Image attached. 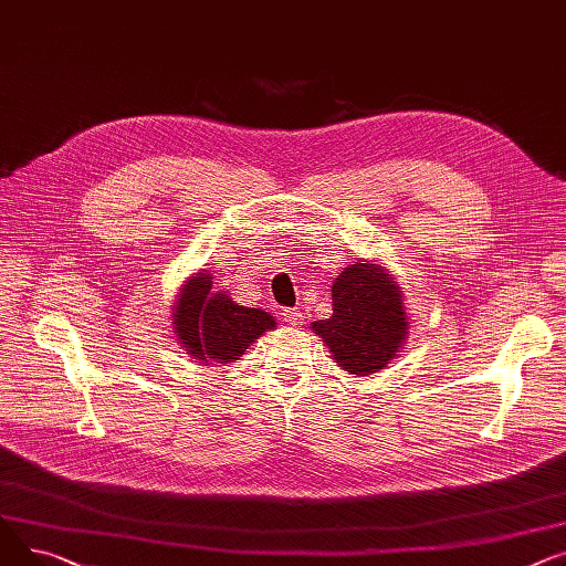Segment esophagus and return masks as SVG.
<instances>
[{"label": "esophagus", "mask_w": 566, "mask_h": 566, "mask_svg": "<svg viewBox=\"0 0 566 566\" xmlns=\"http://www.w3.org/2000/svg\"><path fill=\"white\" fill-rule=\"evenodd\" d=\"M283 319L287 322V324H292V326H298L304 322V313L302 311H296V308H283Z\"/></svg>", "instance_id": "34e87169"}]
</instances>
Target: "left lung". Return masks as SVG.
<instances>
[{
	"instance_id": "left-lung-1",
	"label": "left lung",
	"mask_w": 566,
	"mask_h": 566,
	"mask_svg": "<svg viewBox=\"0 0 566 566\" xmlns=\"http://www.w3.org/2000/svg\"><path fill=\"white\" fill-rule=\"evenodd\" d=\"M334 315L311 324L349 375H373L397 356L409 334L402 287L370 260L347 264L331 287Z\"/></svg>"
}]
</instances>
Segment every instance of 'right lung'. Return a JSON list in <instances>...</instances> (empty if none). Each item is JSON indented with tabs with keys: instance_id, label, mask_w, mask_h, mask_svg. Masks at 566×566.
Wrapping results in <instances>:
<instances>
[{
	"instance_id": "add662e5",
	"label": "right lung",
	"mask_w": 566,
	"mask_h": 566,
	"mask_svg": "<svg viewBox=\"0 0 566 566\" xmlns=\"http://www.w3.org/2000/svg\"><path fill=\"white\" fill-rule=\"evenodd\" d=\"M171 317L178 343L203 363L240 360L249 345L276 326L270 313L240 306L226 292H214L208 270L185 281Z\"/></svg>"
}]
</instances>
